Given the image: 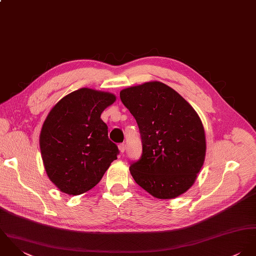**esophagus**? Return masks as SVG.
Here are the masks:
<instances>
[{"instance_id":"1","label":"esophagus","mask_w":256,"mask_h":256,"mask_svg":"<svg viewBox=\"0 0 256 256\" xmlns=\"http://www.w3.org/2000/svg\"><path fill=\"white\" fill-rule=\"evenodd\" d=\"M126 144H118V150H120V152H122V154H124V150H126Z\"/></svg>"}]
</instances>
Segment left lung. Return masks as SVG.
Instances as JSON below:
<instances>
[{"label": "left lung", "mask_w": 256, "mask_h": 256, "mask_svg": "<svg viewBox=\"0 0 256 256\" xmlns=\"http://www.w3.org/2000/svg\"><path fill=\"white\" fill-rule=\"evenodd\" d=\"M122 104L134 116L142 155L130 171L142 189L157 199H174L188 191L204 164L202 120L180 94L150 81L120 91Z\"/></svg>", "instance_id": "8db88e82"}]
</instances>
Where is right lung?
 Here are the masks:
<instances>
[{"instance_id":"1","label":"right lung","mask_w":256,"mask_h":256,"mask_svg":"<svg viewBox=\"0 0 256 256\" xmlns=\"http://www.w3.org/2000/svg\"><path fill=\"white\" fill-rule=\"evenodd\" d=\"M110 92L81 88L48 114L40 146L48 178L63 193L76 196L95 187L118 154L108 136L102 110L116 102Z\"/></svg>"}]
</instances>
